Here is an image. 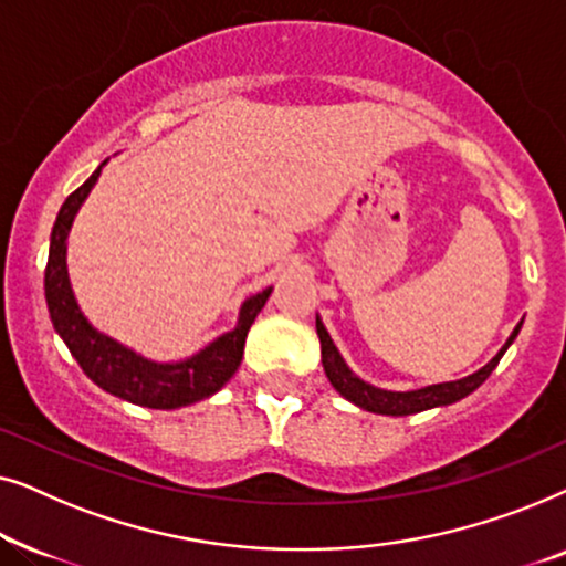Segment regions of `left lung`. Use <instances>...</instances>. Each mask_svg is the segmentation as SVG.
Listing matches in <instances>:
<instances>
[{
    "mask_svg": "<svg viewBox=\"0 0 566 566\" xmlns=\"http://www.w3.org/2000/svg\"><path fill=\"white\" fill-rule=\"evenodd\" d=\"M521 327H523V322L513 329V335H510L507 343L500 347V353L494 355V358L486 363L484 368H479L476 374L459 378V381L432 384V386H424V389H415V391H386V389H378V386L366 384L363 378H358L350 368H347L343 355H339L335 343H332L327 327H324L319 316H316V335H319V343H322V366H324V374H327V378H329V384L339 391V397L353 401L355 407L366 409V412L391 415V417L417 415V412H424V409L446 407L463 397H469V394L476 391L479 386L490 378L492 370L497 368L500 358L505 355L507 347L513 345V339L517 337Z\"/></svg>",
    "mask_w": 566,
    "mask_h": 566,
    "instance_id": "1",
    "label": "left lung"
}]
</instances>
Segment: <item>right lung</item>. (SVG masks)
<instances>
[{
    "mask_svg": "<svg viewBox=\"0 0 566 566\" xmlns=\"http://www.w3.org/2000/svg\"><path fill=\"white\" fill-rule=\"evenodd\" d=\"M107 161V159H105ZM105 161L90 180L80 185L72 196L64 200L61 211L56 216L51 231V247H49V265H45V304H49V314L53 322V329L64 339L69 353L80 363L84 374L95 381L99 389H105L113 397H120L130 401V405L149 407V409H177L196 405L200 399L213 397L231 376L237 374L239 363L244 355V339L250 332L252 322L265 306V301L273 293V285L265 291L254 293V296L244 298L239 306L237 327L231 332H223L216 337L211 345L185 360L175 363H157L144 358L130 347L120 345L118 339L103 335V332L92 327L87 316L82 314L80 304H76L72 283H69L66 270V239L72 231L74 216L80 213L84 200H87L90 190L95 188L99 172H103Z\"/></svg>",
    "mask_w": 566,
    "mask_h": 566,
    "instance_id": "add662e5",
    "label": "right lung"
}]
</instances>
